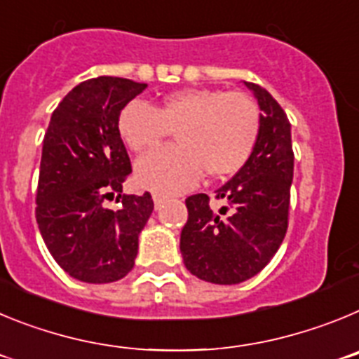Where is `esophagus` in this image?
<instances>
[{
	"instance_id": "esophagus-1",
	"label": "esophagus",
	"mask_w": 359,
	"mask_h": 359,
	"mask_svg": "<svg viewBox=\"0 0 359 359\" xmlns=\"http://www.w3.org/2000/svg\"><path fill=\"white\" fill-rule=\"evenodd\" d=\"M152 201H154V207H156V210H160L165 203H167V198H165V196H160V194H154L152 196Z\"/></svg>"
}]
</instances>
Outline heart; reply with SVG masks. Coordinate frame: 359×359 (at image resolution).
Listing matches in <instances>:
<instances>
[{
    "label": "heart",
    "mask_w": 359,
    "mask_h": 359,
    "mask_svg": "<svg viewBox=\"0 0 359 359\" xmlns=\"http://www.w3.org/2000/svg\"><path fill=\"white\" fill-rule=\"evenodd\" d=\"M176 133V145L136 165V182L158 194L190 189L201 172L221 180L243 169L255 149L261 115L252 98L210 88H189L161 98L154 109L131 100L118 115V135L135 152H149Z\"/></svg>",
    "instance_id": "1"
}]
</instances>
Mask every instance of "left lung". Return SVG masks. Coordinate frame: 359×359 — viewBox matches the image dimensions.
Returning <instances> with one entry per match:
<instances>
[{
  "label": "left lung",
  "instance_id": "obj_1",
  "mask_svg": "<svg viewBox=\"0 0 359 359\" xmlns=\"http://www.w3.org/2000/svg\"><path fill=\"white\" fill-rule=\"evenodd\" d=\"M261 109V131L243 169L215 190L226 207L212 212L210 198L185 199L189 219L180 250L190 273L212 284H239L271 261L284 241L293 182L291 123L264 88L244 82Z\"/></svg>",
  "mask_w": 359,
  "mask_h": 359
}]
</instances>
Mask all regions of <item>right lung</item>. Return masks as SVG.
<instances>
[{"label": "right lung", "instance_id": "1", "mask_svg": "<svg viewBox=\"0 0 359 359\" xmlns=\"http://www.w3.org/2000/svg\"><path fill=\"white\" fill-rule=\"evenodd\" d=\"M147 84L97 77L75 86L52 113L43 140L36 219L44 244L69 277L90 284L123 278L151 217L149 192L122 194L131 160L118 115ZM119 194L118 211L105 201Z\"/></svg>", "mask_w": 359, "mask_h": 359}]
</instances>
